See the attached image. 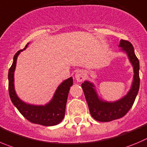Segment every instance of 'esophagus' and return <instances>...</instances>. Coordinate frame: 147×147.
Instances as JSON below:
<instances>
[{"label": "esophagus", "instance_id": "1", "mask_svg": "<svg viewBox=\"0 0 147 147\" xmlns=\"http://www.w3.org/2000/svg\"><path fill=\"white\" fill-rule=\"evenodd\" d=\"M74 77H75V79H76L78 82H82L85 78L84 71H82V70H79V71H76V74H75Z\"/></svg>", "mask_w": 147, "mask_h": 147}]
</instances>
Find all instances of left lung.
Masks as SVG:
<instances>
[{
    "mask_svg": "<svg viewBox=\"0 0 147 147\" xmlns=\"http://www.w3.org/2000/svg\"><path fill=\"white\" fill-rule=\"evenodd\" d=\"M119 47L127 54L134 68L132 85L126 95L117 101H104L98 97L93 83L85 81L82 84L91 115L94 119L100 122H110L123 117L131 108L139 92L140 84L139 61L136 56L134 47L130 42L123 40L120 41Z\"/></svg>",
    "mask_w": 147,
    "mask_h": 147,
    "instance_id": "left-lung-1",
    "label": "left lung"
}]
</instances>
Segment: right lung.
Here are the masks:
<instances>
[{
  "label": "right lung",
  "mask_w": 147,
  "mask_h": 147,
  "mask_svg": "<svg viewBox=\"0 0 147 147\" xmlns=\"http://www.w3.org/2000/svg\"><path fill=\"white\" fill-rule=\"evenodd\" d=\"M28 43L23 50L15 54L12 65L8 71V92L11 100L21 114L31 123L45 126H52L60 123L65 116V106L70 87L73 85V78L63 81L57 88L53 99L45 105L27 104L17 96L14 88V71L16 61L21 52L27 47Z\"/></svg>",
  "instance_id": "obj_1"
}]
</instances>
